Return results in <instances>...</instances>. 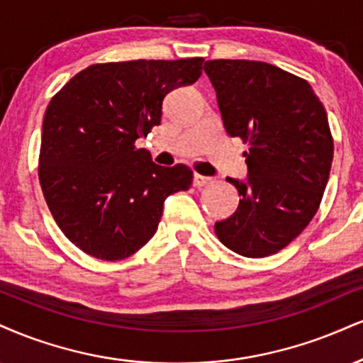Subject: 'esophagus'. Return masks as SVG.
I'll list each match as a JSON object with an SVG mask.
<instances>
[{
	"label": "esophagus",
	"instance_id": "1",
	"mask_svg": "<svg viewBox=\"0 0 363 363\" xmlns=\"http://www.w3.org/2000/svg\"><path fill=\"white\" fill-rule=\"evenodd\" d=\"M194 186L196 187H203V186H208L211 184V179L206 177V176H201V174H194Z\"/></svg>",
	"mask_w": 363,
	"mask_h": 363
}]
</instances>
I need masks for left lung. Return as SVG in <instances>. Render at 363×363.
I'll list each match as a JSON object with an SVG mask.
<instances>
[{
    "label": "left lung",
    "mask_w": 363,
    "mask_h": 363,
    "mask_svg": "<svg viewBox=\"0 0 363 363\" xmlns=\"http://www.w3.org/2000/svg\"><path fill=\"white\" fill-rule=\"evenodd\" d=\"M230 137L248 142L247 179L237 187V211L215 233L243 257H267L287 247L320 208L333 162L328 116L313 87L294 74L257 60H208Z\"/></svg>",
    "instance_id": "1"
}]
</instances>
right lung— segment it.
<instances>
[{"mask_svg":"<svg viewBox=\"0 0 363 363\" xmlns=\"http://www.w3.org/2000/svg\"><path fill=\"white\" fill-rule=\"evenodd\" d=\"M203 62L94 64L52 98L38 179L55 223L87 255H133L154 237L167 196L193 184L187 165H157L135 142L160 125L165 94L199 79Z\"/></svg>","mask_w":363,"mask_h":363,"instance_id":"add662e5","label":"right lung"}]
</instances>
